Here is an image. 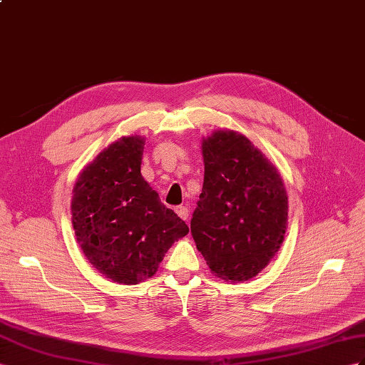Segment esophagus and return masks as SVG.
Masks as SVG:
<instances>
[{"mask_svg":"<svg viewBox=\"0 0 365 365\" xmlns=\"http://www.w3.org/2000/svg\"><path fill=\"white\" fill-rule=\"evenodd\" d=\"M175 212L179 214V217H182L183 220L188 222V216H190V210L188 208H186V207H177Z\"/></svg>","mask_w":365,"mask_h":365,"instance_id":"esophagus-1","label":"esophagus"}]
</instances>
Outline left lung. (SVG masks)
Returning <instances> with one entry per match:
<instances>
[{"label": "left lung", "mask_w": 365, "mask_h": 365, "mask_svg": "<svg viewBox=\"0 0 365 365\" xmlns=\"http://www.w3.org/2000/svg\"><path fill=\"white\" fill-rule=\"evenodd\" d=\"M205 179L191 219L212 273L244 282L269 264L284 240L288 197L276 168L250 140L217 130L202 143Z\"/></svg>", "instance_id": "1"}]
</instances>
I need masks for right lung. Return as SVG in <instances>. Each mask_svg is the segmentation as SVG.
Masks as SVG:
<instances>
[{"label":"right lung","mask_w":365,"mask_h":365,"mask_svg":"<svg viewBox=\"0 0 365 365\" xmlns=\"http://www.w3.org/2000/svg\"><path fill=\"white\" fill-rule=\"evenodd\" d=\"M143 148L140 135L108 146L80 174L71 207L89 262L126 285L155 274L166 251L190 231L140 174Z\"/></svg>","instance_id":"1"}]
</instances>
